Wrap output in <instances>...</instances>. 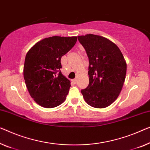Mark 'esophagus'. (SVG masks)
<instances>
[{
  "mask_svg": "<svg viewBox=\"0 0 150 150\" xmlns=\"http://www.w3.org/2000/svg\"><path fill=\"white\" fill-rule=\"evenodd\" d=\"M77 79H72V82L73 83H77Z\"/></svg>",
  "mask_w": 150,
  "mask_h": 150,
  "instance_id": "obj_1",
  "label": "esophagus"
}]
</instances>
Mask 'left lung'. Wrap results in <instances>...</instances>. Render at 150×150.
I'll return each instance as SVG.
<instances>
[{
    "label": "left lung",
    "mask_w": 150,
    "mask_h": 150,
    "mask_svg": "<svg viewBox=\"0 0 150 150\" xmlns=\"http://www.w3.org/2000/svg\"><path fill=\"white\" fill-rule=\"evenodd\" d=\"M89 59L88 88L81 91L85 101L96 108H106L117 100L123 86L127 63L119 48L101 35L77 36Z\"/></svg>",
    "instance_id": "8db88e82"
}]
</instances>
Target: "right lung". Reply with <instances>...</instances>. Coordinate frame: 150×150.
<instances>
[{"instance_id":"obj_1","label":"right lung","mask_w":150,"mask_h":150,"mask_svg":"<svg viewBox=\"0 0 150 150\" xmlns=\"http://www.w3.org/2000/svg\"><path fill=\"white\" fill-rule=\"evenodd\" d=\"M77 40V36L46 38L27 53L23 77L31 97L40 106L54 108L66 100L71 82L60 71L61 59Z\"/></svg>"}]
</instances>
